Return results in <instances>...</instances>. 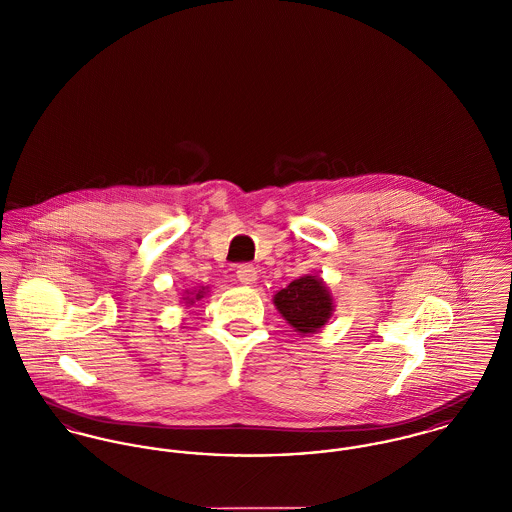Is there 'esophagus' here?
Listing matches in <instances>:
<instances>
[{"label": "esophagus", "mask_w": 512, "mask_h": 512, "mask_svg": "<svg viewBox=\"0 0 512 512\" xmlns=\"http://www.w3.org/2000/svg\"><path fill=\"white\" fill-rule=\"evenodd\" d=\"M237 277H239V281L242 285H252V283H256V279H258V272H256L254 266L242 264V266L237 268Z\"/></svg>", "instance_id": "34e87169"}]
</instances>
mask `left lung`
Masks as SVG:
<instances>
[{
    "instance_id": "1",
    "label": "left lung",
    "mask_w": 512,
    "mask_h": 512,
    "mask_svg": "<svg viewBox=\"0 0 512 512\" xmlns=\"http://www.w3.org/2000/svg\"><path fill=\"white\" fill-rule=\"evenodd\" d=\"M273 305L301 336L318 332L334 312V299L318 275H303L273 295Z\"/></svg>"
}]
</instances>
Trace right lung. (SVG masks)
Returning <instances> with one entry per match:
<instances>
[{
	"label": "right lung",
	"instance_id": "right-lung-1",
	"mask_svg": "<svg viewBox=\"0 0 512 512\" xmlns=\"http://www.w3.org/2000/svg\"><path fill=\"white\" fill-rule=\"evenodd\" d=\"M202 297H204V291L200 289V291L194 295V299H202ZM194 299H190V303H194Z\"/></svg>",
	"mask_w": 512,
	"mask_h": 512
}]
</instances>
